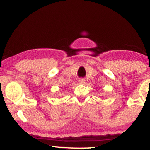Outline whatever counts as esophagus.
I'll use <instances>...</instances> for the list:
<instances>
[{
	"label": "esophagus",
	"instance_id": "34e87169",
	"mask_svg": "<svg viewBox=\"0 0 150 150\" xmlns=\"http://www.w3.org/2000/svg\"><path fill=\"white\" fill-rule=\"evenodd\" d=\"M78 82L80 84H83V83H85V79H83V78H80L78 80Z\"/></svg>",
	"mask_w": 150,
	"mask_h": 150
}]
</instances>
